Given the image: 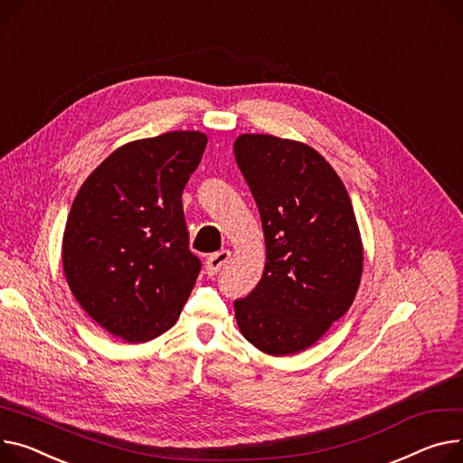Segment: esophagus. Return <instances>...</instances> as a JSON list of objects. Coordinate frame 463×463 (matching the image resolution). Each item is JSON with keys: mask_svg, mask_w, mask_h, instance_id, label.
I'll return each mask as SVG.
<instances>
[{"mask_svg": "<svg viewBox=\"0 0 463 463\" xmlns=\"http://www.w3.org/2000/svg\"><path fill=\"white\" fill-rule=\"evenodd\" d=\"M229 259H231V251H229V250H222V251H218V253L210 255L208 260H206V271H208V275H215L218 271H222V268L229 262Z\"/></svg>", "mask_w": 463, "mask_h": 463, "instance_id": "obj_1", "label": "esophagus"}]
</instances>
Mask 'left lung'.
Wrapping results in <instances>:
<instances>
[{
	"mask_svg": "<svg viewBox=\"0 0 463 463\" xmlns=\"http://www.w3.org/2000/svg\"><path fill=\"white\" fill-rule=\"evenodd\" d=\"M236 164L259 206L266 266L259 285L234 301L241 335L264 354L315 345L355 298L363 248L343 180L298 141L243 134Z\"/></svg>",
	"mask_w": 463,
	"mask_h": 463,
	"instance_id": "1",
	"label": "left lung"
}]
</instances>
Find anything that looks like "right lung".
Instances as JSON below:
<instances>
[{
    "label": "right lung",
    "mask_w": 463,
    "mask_h": 463,
    "mask_svg": "<svg viewBox=\"0 0 463 463\" xmlns=\"http://www.w3.org/2000/svg\"><path fill=\"white\" fill-rule=\"evenodd\" d=\"M167 132L117 148L80 188L63 236L67 283L115 336L146 343L175 326L201 271L182 192L206 146Z\"/></svg>",
    "instance_id": "add662e5"
}]
</instances>
